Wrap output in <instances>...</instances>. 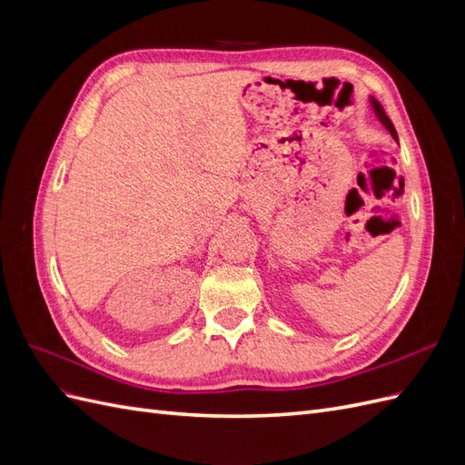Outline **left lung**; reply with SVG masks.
I'll list each match as a JSON object with an SVG mask.
<instances>
[{"mask_svg": "<svg viewBox=\"0 0 465 465\" xmlns=\"http://www.w3.org/2000/svg\"><path fill=\"white\" fill-rule=\"evenodd\" d=\"M371 104H372V110H374V114H376V118L380 120V124L384 125V128L391 134V137L393 139H398V134H396V128H393V124L390 122V118L386 116V112H384V108L380 106V103L378 101H374V98H371Z\"/></svg>", "mask_w": 465, "mask_h": 465, "instance_id": "obj_1", "label": "left lung"}]
</instances>
